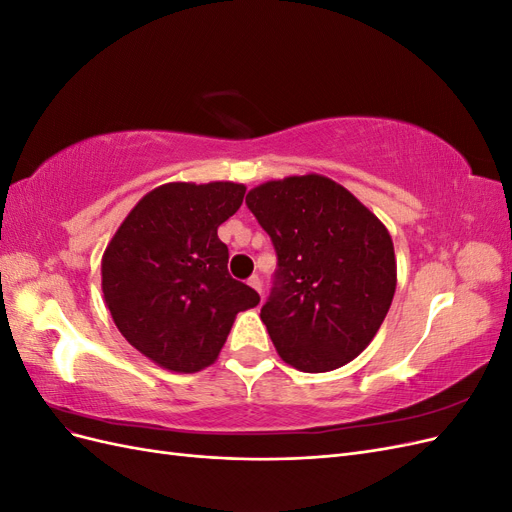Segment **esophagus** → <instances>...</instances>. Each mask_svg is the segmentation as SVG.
Returning <instances> with one entry per match:
<instances>
[{
    "mask_svg": "<svg viewBox=\"0 0 512 512\" xmlns=\"http://www.w3.org/2000/svg\"><path fill=\"white\" fill-rule=\"evenodd\" d=\"M247 284H250V286L260 294V297H262V282H260V277H258V275H252L250 280H247Z\"/></svg>",
    "mask_w": 512,
    "mask_h": 512,
    "instance_id": "esophagus-1",
    "label": "esophagus"
}]
</instances>
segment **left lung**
<instances>
[{
    "instance_id": "1",
    "label": "left lung",
    "mask_w": 512,
    "mask_h": 512,
    "mask_svg": "<svg viewBox=\"0 0 512 512\" xmlns=\"http://www.w3.org/2000/svg\"><path fill=\"white\" fill-rule=\"evenodd\" d=\"M245 203L277 254L273 288L260 309L277 354L307 374L356 359L395 294L389 230L344 185L322 175L267 181L247 192Z\"/></svg>"
}]
</instances>
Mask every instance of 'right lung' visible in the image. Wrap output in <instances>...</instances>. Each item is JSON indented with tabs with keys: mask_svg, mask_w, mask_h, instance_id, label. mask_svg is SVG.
Masks as SVG:
<instances>
[{
	"mask_svg": "<svg viewBox=\"0 0 512 512\" xmlns=\"http://www.w3.org/2000/svg\"><path fill=\"white\" fill-rule=\"evenodd\" d=\"M232 181L164 183L138 200L102 256V292L117 329L177 374L215 363L258 292L228 273L218 228L243 203Z\"/></svg>",
	"mask_w": 512,
	"mask_h": 512,
	"instance_id": "add662e5",
	"label": "right lung"
}]
</instances>
